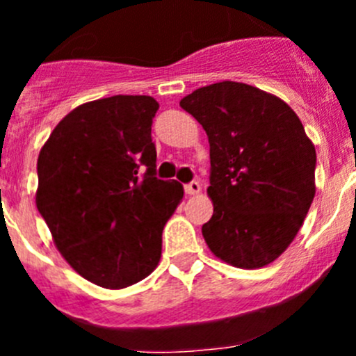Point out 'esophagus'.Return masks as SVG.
I'll return each instance as SVG.
<instances>
[{"label":"esophagus","instance_id":"obj_1","mask_svg":"<svg viewBox=\"0 0 356 356\" xmlns=\"http://www.w3.org/2000/svg\"><path fill=\"white\" fill-rule=\"evenodd\" d=\"M201 193V185L197 181H191V184L185 185V194L188 196H196V194Z\"/></svg>","mask_w":356,"mask_h":356}]
</instances>
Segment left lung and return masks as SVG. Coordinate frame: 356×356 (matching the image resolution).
I'll return each mask as SVG.
<instances>
[{
    "instance_id": "8db88e82",
    "label": "left lung",
    "mask_w": 356,
    "mask_h": 356,
    "mask_svg": "<svg viewBox=\"0 0 356 356\" xmlns=\"http://www.w3.org/2000/svg\"><path fill=\"white\" fill-rule=\"evenodd\" d=\"M180 106L210 144L207 246L234 267L269 266L291 246L316 196V147L300 118L275 94L228 80L196 89Z\"/></svg>"
}]
</instances>
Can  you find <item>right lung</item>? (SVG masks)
Masks as SVG:
<instances>
[{"label":"right lung","instance_id":"add662e5","mask_svg":"<svg viewBox=\"0 0 356 356\" xmlns=\"http://www.w3.org/2000/svg\"><path fill=\"white\" fill-rule=\"evenodd\" d=\"M156 110L151 96L83 103L56 124L37 159L35 203L56 250L103 289H127L155 271L162 229L184 197L180 181L155 176Z\"/></svg>","mask_w":356,"mask_h":356}]
</instances>
